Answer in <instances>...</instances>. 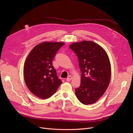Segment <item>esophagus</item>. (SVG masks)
I'll return each instance as SVG.
<instances>
[{
	"instance_id": "obj_1",
	"label": "esophagus",
	"mask_w": 133,
	"mask_h": 133,
	"mask_svg": "<svg viewBox=\"0 0 133 133\" xmlns=\"http://www.w3.org/2000/svg\"><path fill=\"white\" fill-rule=\"evenodd\" d=\"M72 77L71 76H69L67 78L66 81H67V82H69V81H70L72 79Z\"/></svg>"
}]
</instances>
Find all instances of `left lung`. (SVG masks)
Segmentation results:
<instances>
[{"label":"left lung","mask_w":133,"mask_h":133,"mask_svg":"<svg viewBox=\"0 0 133 133\" xmlns=\"http://www.w3.org/2000/svg\"><path fill=\"white\" fill-rule=\"evenodd\" d=\"M69 48L78 57L82 73L76 96L84 105L94 104L103 95L110 82L111 67L108 55L101 46L92 41L74 43Z\"/></svg>","instance_id":"obj_1"}]
</instances>
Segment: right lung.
Masks as SVG:
<instances>
[{
  "mask_svg": "<svg viewBox=\"0 0 133 133\" xmlns=\"http://www.w3.org/2000/svg\"><path fill=\"white\" fill-rule=\"evenodd\" d=\"M65 43L44 42L30 52L24 67L25 83L37 97L47 99L55 93L62 83L52 65L55 55Z\"/></svg>",
  "mask_w": 133,
  "mask_h": 133,
  "instance_id": "right-lung-1",
  "label": "right lung"
}]
</instances>
